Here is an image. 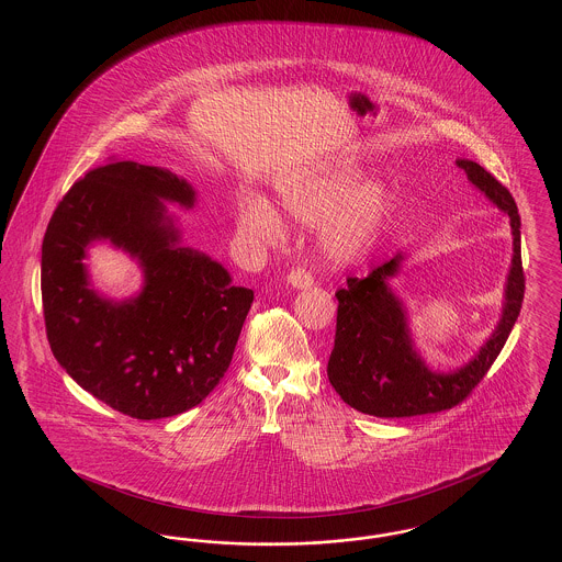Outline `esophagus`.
I'll list each match as a JSON object with an SVG mask.
<instances>
[{
	"instance_id": "obj_1",
	"label": "esophagus",
	"mask_w": 562,
	"mask_h": 562,
	"mask_svg": "<svg viewBox=\"0 0 562 562\" xmlns=\"http://www.w3.org/2000/svg\"><path fill=\"white\" fill-rule=\"evenodd\" d=\"M286 280H289V284H291L293 289H299V291H305V289L314 286L312 273L301 268L293 269V271L286 276Z\"/></svg>"
}]
</instances>
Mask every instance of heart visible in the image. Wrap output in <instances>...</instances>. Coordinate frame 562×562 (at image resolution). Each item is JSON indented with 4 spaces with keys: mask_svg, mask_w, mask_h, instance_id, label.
Here are the masks:
<instances>
[{
    "mask_svg": "<svg viewBox=\"0 0 562 562\" xmlns=\"http://www.w3.org/2000/svg\"><path fill=\"white\" fill-rule=\"evenodd\" d=\"M282 209L303 225H318V248L333 266L362 261L381 238L394 206V193L381 177H369L353 160H328L301 168L278 183ZM238 227L248 240L276 241L286 223L261 195H246Z\"/></svg>",
    "mask_w": 562,
    "mask_h": 562,
    "instance_id": "1",
    "label": "heart"
}]
</instances>
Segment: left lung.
Masks as SVG:
<instances>
[{
  "label": "left lung",
  "mask_w": 562,
  "mask_h": 562,
  "mask_svg": "<svg viewBox=\"0 0 562 562\" xmlns=\"http://www.w3.org/2000/svg\"><path fill=\"white\" fill-rule=\"evenodd\" d=\"M457 166L484 198L508 214L509 261L502 316L481 349L453 371H431L411 337L408 314L392 280L401 273L406 252L374 268L367 278H348L335 296L337 333L328 358V381L341 401L374 417H413L438 413L463 401L479 383L508 339L525 296L520 261V214L508 189L481 164L459 158Z\"/></svg>",
  "instance_id": "8db88e82"
}]
</instances>
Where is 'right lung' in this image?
<instances>
[{"mask_svg": "<svg viewBox=\"0 0 562 562\" xmlns=\"http://www.w3.org/2000/svg\"><path fill=\"white\" fill-rule=\"evenodd\" d=\"M188 179L168 168L113 161L58 202L42 244V301L54 358L67 374L134 419H164L204 401L227 371L252 303L229 271L183 244L166 204L191 211ZM109 243L144 271V286L113 300L92 284L87 248Z\"/></svg>", "mask_w": 562, "mask_h": 562, "instance_id": "obj_1", "label": "right lung"}]
</instances>
